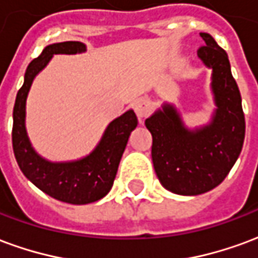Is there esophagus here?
I'll return each instance as SVG.
<instances>
[{"label": "esophagus", "mask_w": 258, "mask_h": 258, "mask_svg": "<svg viewBox=\"0 0 258 258\" xmlns=\"http://www.w3.org/2000/svg\"><path fill=\"white\" fill-rule=\"evenodd\" d=\"M134 109H135V113H137V116H138V118H144L151 113L152 105H151V102L148 101V99H138V101L135 102Z\"/></svg>", "instance_id": "esophagus-1"}]
</instances>
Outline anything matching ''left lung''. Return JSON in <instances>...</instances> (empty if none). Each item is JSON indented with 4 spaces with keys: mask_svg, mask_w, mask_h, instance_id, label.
I'll list each match as a JSON object with an SVG mask.
<instances>
[{
    "mask_svg": "<svg viewBox=\"0 0 258 258\" xmlns=\"http://www.w3.org/2000/svg\"><path fill=\"white\" fill-rule=\"evenodd\" d=\"M200 37L205 45L198 56L211 69L216 105L210 123L188 128L178 109L166 102L145 120L153 138L152 162L157 178L167 190L184 196L205 194L221 184L240 155L246 128L227 52L210 34L200 33Z\"/></svg>",
    "mask_w": 258,
    "mask_h": 258,
    "instance_id": "left-lung-1",
    "label": "left lung"
}]
</instances>
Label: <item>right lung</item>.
Returning <instances> with one entry per match:
<instances>
[{
  "label": "right lung",
  "instance_id": "obj_1",
  "mask_svg": "<svg viewBox=\"0 0 258 258\" xmlns=\"http://www.w3.org/2000/svg\"><path fill=\"white\" fill-rule=\"evenodd\" d=\"M85 51V44L80 41L47 45L26 69L25 81L18 91L14 106L12 145L22 173L44 194L70 205H88L109 194L130 134L138 124L134 110L130 109L107 124L101 141L90 155L77 160L51 162L40 156L33 148L26 130V101L33 81L53 55H74Z\"/></svg>",
  "mask_w": 258,
  "mask_h": 258
}]
</instances>
